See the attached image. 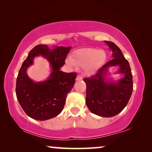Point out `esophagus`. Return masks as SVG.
<instances>
[{
    "mask_svg": "<svg viewBox=\"0 0 152 152\" xmlns=\"http://www.w3.org/2000/svg\"><path fill=\"white\" fill-rule=\"evenodd\" d=\"M83 79V77L81 75H80V74H78V76H77V78H76V80H82Z\"/></svg>",
    "mask_w": 152,
    "mask_h": 152,
    "instance_id": "esophagus-1",
    "label": "esophagus"
}]
</instances>
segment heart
I'll return each mask as SVG.
<instances>
[{
    "mask_svg": "<svg viewBox=\"0 0 152 152\" xmlns=\"http://www.w3.org/2000/svg\"><path fill=\"white\" fill-rule=\"evenodd\" d=\"M106 58L104 51L87 48L78 50L73 54L70 63L84 67L88 74H94L102 66Z\"/></svg>",
    "mask_w": 152,
    "mask_h": 152,
    "instance_id": "heart-1",
    "label": "heart"
}]
</instances>
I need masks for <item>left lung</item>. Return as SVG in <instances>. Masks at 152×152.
<instances>
[{"instance_id":"8db88e82","label":"left lung","mask_w":152,"mask_h":152,"mask_svg":"<svg viewBox=\"0 0 152 152\" xmlns=\"http://www.w3.org/2000/svg\"><path fill=\"white\" fill-rule=\"evenodd\" d=\"M113 51V59L101 67L96 74L83 79L87 85L86 104L94 114L110 117L119 114L128 104L133 90L132 75L129 63L115 43L105 41ZM118 65L119 72L124 77L117 82L106 81L105 76L107 68Z\"/></svg>"}]
</instances>
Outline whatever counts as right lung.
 Returning <instances> with one entry per match:
<instances>
[{"label": "right lung", "instance_id": "1", "mask_svg": "<svg viewBox=\"0 0 152 152\" xmlns=\"http://www.w3.org/2000/svg\"><path fill=\"white\" fill-rule=\"evenodd\" d=\"M72 47L56 46L50 49L39 44L29 52L17 77L15 93L26 114L31 118L44 121L57 116L64 107L67 95L75 83L77 74L60 71ZM42 55L51 63L52 72L44 82L35 83L27 75L26 69L35 56Z\"/></svg>", "mask_w": 152, "mask_h": 152}]
</instances>
